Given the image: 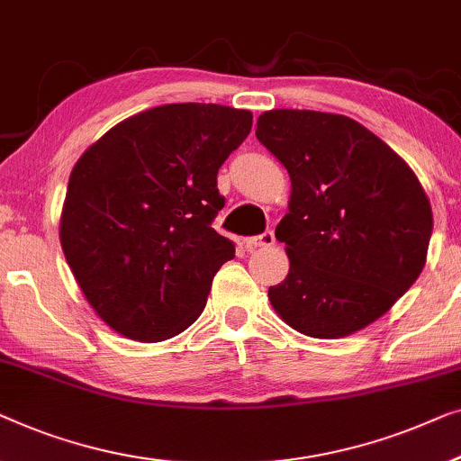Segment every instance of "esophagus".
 Listing matches in <instances>:
<instances>
[{
	"label": "esophagus",
	"instance_id": "34e87169",
	"mask_svg": "<svg viewBox=\"0 0 461 461\" xmlns=\"http://www.w3.org/2000/svg\"><path fill=\"white\" fill-rule=\"evenodd\" d=\"M276 244V236L271 231H265L261 236H255V238H246L244 240V246L246 249H269V246Z\"/></svg>",
	"mask_w": 461,
	"mask_h": 461
}]
</instances>
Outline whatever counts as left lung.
<instances>
[{
  "mask_svg": "<svg viewBox=\"0 0 461 461\" xmlns=\"http://www.w3.org/2000/svg\"><path fill=\"white\" fill-rule=\"evenodd\" d=\"M257 140L290 175L286 280L269 303L290 328L345 339L378 320L422 274L432 233L430 200L410 165L345 114L277 108Z\"/></svg>",
  "mask_w": 461,
  "mask_h": 461,
  "instance_id": "obj_1",
  "label": "left lung"
}]
</instances>
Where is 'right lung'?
<instances>
[{
    "label": "right lung",
    "mask_w": 461,
    "mask_h": 461,
    "mask_svg": "<svg viewBox=\"0 0 461 461\" xmlns=\"http://www.w3.org/2000/svg\"><path fill=\"white\" fill-rule=\"evenodd\" d=\"M250 110L167 104L129 116L70 171L60 244L100 320L140 342L173 339L203 313L236 246L211 228L217 173L246 140Z\"/></svg>",
    "instance_id": "add662e5"
}]
</instances>
